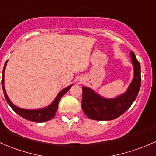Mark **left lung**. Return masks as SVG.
<instances>
[{
  "label": "left lung",
  "instance_id": "1",
  "mask_svg": "<svg viewBox=\"0 0 156 156\" xmlns=\"http://www.w3.org/2000/svg\"><path fill=\"white\" fill-rule=\"evenodd\" d=\"M130 55L134 76L124 93L113 98H107L89 87H82V109L89 119L98 121L115 119L128 110L135 101L141 84L140 65L132 51Z\"/></svg>",
  "mask_w": 156,
  "mask_h": 156
}]
</instances>
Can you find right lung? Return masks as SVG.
I'll list each match as a JSON object with an SVG mask.
<instances>
[{
  "mask_svg": "<svg viewBox=\"0 0 156 156\" xmlns=\"http://www.w3.org/2000/svg\"><path fill=\"white\" fill-rule=\"evenodd\" d=\"M7 62L8 60L5 62L4 70H3V76L1 83H2V88L3 91H4V97H5L6 101H7L8 104L10 106L11 108H12L17 114H19L20 116H22V118L25 119L27 120H29V121L34 122H45L49 121V120L54 118L56 112H57L58 108V104L61 98H62V96H63L64 94H66L67 91L70 90V87H71L73 85H70V86H67V87L62 89V91L58 94V95L56 96L55 98L53 100V101L49 105H48L47 107H43V108L41 109H36V110H27V109L20 108V107L16 106L11 101L10 99L8 97L7 94H6L5 87H4V73H5V69Z\"/></svg>",
  "mask_w": 156,
  "mask_h": 156,
  "instance_id": "1",
  "label": "right lung"
}]
</instances>
